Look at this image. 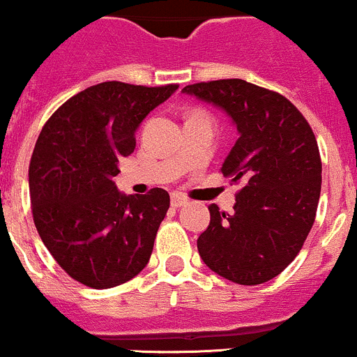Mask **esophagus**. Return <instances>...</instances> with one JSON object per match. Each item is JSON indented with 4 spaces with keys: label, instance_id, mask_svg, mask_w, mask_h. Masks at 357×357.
Returning <instances> with one entry per match:
<instances>
[{
    "label": "esophagus",
    "instance_id": "34e87169",
    "mask_svg": "<svg viewBox=\"0 0 357 357\" xmlns=\"http://www.w3.org/2000/svg\"><path fill=\"white\" fill-rule=\"evenodd\" d=\"M183 204H187V197H183L182 194L178 192L172 194V206L178 208V206H183Z\"/></svg>",
    "mask_w": 357,
    "mask_h": 357
}]
</instances>
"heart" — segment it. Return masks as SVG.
<instances>
[{
  "instance_id": "heart-1",
  "label": "heart",
  "mask_w": 357,
  "mask_h": 357,
  "mask_svg": "<svg viewBox=\"0 0 357 357\" xmlns=\"http://www.w3.org/2000/svg\"><path fill=\"white\" fill-rule=\"evenodd\" d=\"M192 114H197V112H192Z\"/></svg>"
}]
</instances>
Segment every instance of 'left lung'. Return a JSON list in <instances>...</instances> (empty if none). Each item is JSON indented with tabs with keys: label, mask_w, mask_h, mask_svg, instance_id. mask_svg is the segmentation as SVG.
<instances>
[{
	"label": "left lung",
	"mask_w": 357,
	"mask_h": 357,
	"mask_svg": "<svg viewBox=\"0 0 357 357\" xmlns=\"http://www.w3.org/2000/svg\"><path fill=\"white\" fill-rule=\"evenodd\" d=\"M182 91L224 109L239 132L220 168L243 185L234 211L208 206L197 252L232 283H267L294 262L316 218L321 156L312 128L287 97L245 79L203 81Z\"/></svg>",
	"instance_id": "left-lung-1"
}]
</instances>
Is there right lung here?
<instances>
[{"instance_id":"add662e5","label":"right lung","mask_w":357,"mask_h":357,"mask_svg":"<svg viewBox=\"0 0 357 357\" xmlns=\"http://www.w3.org/2000/svg\"><path fill=\"white\" fill-rule=\"evenodd\" d=\"M178 84L105 81L50 116L29 163L34 225L57 264L84 287L104 290L147 266L170 194L125 196L112 178L135 149V130Z\"/></svg>"}]
</instances>
